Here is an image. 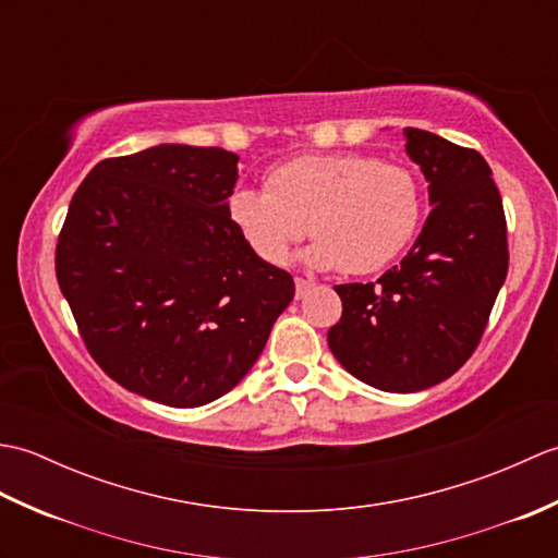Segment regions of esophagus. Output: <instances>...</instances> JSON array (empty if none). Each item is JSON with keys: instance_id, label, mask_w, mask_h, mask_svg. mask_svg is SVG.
Returning <instances> with one entry per match:
<instances>
[{"instance_id": "esophagus-1", "label": "esophagus", "mask_w": 558, "mask_h": 558, "mask_svg": "<svg viewBox=\"0 0 558 558\" xmlns=\"http://www.w3.org/2000/svg\"><path fill=\"white\" fill-rule=\"evenodd\" d=\"M294 288H298V300H302L304 294L314 288V282L304 280V278H294Z\"/></svg>"}]
</instances>
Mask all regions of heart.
<instances>
[{"label":"heart","mask_w":558,"mask_h":558,"mask_svg":"<svg viewBox=\"0 0 558 558\" xmlns=\"http://www.w3.org/2000/svg\"><path fill=\"white\" fill-rule=\"evenodd\" d=\"M228 216L252 252L286 264L306 232L304 264L350 276L381 270L402 254L422 220V189L408 168L364 153L302 156L268 172L266 192L234 189Z\"/></svg>","instance_id":"1"}]
</instances>
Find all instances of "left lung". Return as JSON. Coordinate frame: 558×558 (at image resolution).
<instances>
[{"label": "left lung", "instance_id": "1", "mask_svg": "<svg viewBox=\"0 0 558 558\" xmlns=\"http://www.w3.org/2000/svg\"><path fill=\"white\" fill-rule=\"evenodd\" d=\"M429 182L414 246L376 282H348L328 348L378 390L414 393L453 376L475 352L508 272L504 204L477 150L422 129H402Z\"/></svg>", "mask_w": 558, "mask_h": 558}]
</instances>
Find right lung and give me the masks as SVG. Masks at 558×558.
Instances as JSON below:
<instances>
[{"label": "right lung", "mask_w": 558, "mask_h": 558, "mask_svg": "<svg viewBox=\"0 0 558 558\" xmlns=\"http://www.w3.org/2000/svg\"><path fill=\"white\" fill-rule=\"evenodd\" d=\"M236 160L184 144L102 160L57 242L59 290L93 360L170 408L240 384L294 298L290 272L260 260L230 222Z\"/></svg>", "instance_id": "add662e5"}]
</instances>
